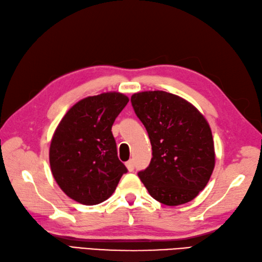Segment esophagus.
<instances>
[{
  "instance_id": "1",
  "label": "esophagus",
  "mask_w": 262,
  "mask_h": 262,
  "mask_svg": "<svg viewBox=\"0 0 262 262\" xmlns=\"http://www.w3.org/2000/svg\"><path fill=\"white\" fill-rule=\"evenodd\" d=\"M126 167H127V169H128L129 172H133L134 168H135V165H134V161L129 160L128 162H126Z\"/></svg>"
}]
</instances>
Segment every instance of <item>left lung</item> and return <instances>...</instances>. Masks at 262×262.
Instances as JSON below:
<instances>
[{"instance_id":"1","label":"left lung","mask_w":262,"mask_h":262,"mask_svg":"<svg viewBox=\"0 0 262 262\" xmlns=\"http://www.w3.org/2000/svg\"><path fill=\"white\" fill-rule=\"evenodd\" d=\"M130 101L153 150L139 179L163 204L190 202L208 184L215 164L208 121L191 102L166 91L137 93Z\"/></svg>"}]
</instances>
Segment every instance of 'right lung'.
Returning <instances> with one entry per match:
<instances>
[{
  "label": "right lung",
  "mask_w": 262,
  "mask_h": 262,
  "mask_svg": "<svg viewBox=\"0 0 262 262\" xmlns=\"http://www.w3.org/2000/svg\"><path fill=\"white\" fill-rule=\"evenodd\" d=\"M128 100L116 91L87 97L59 123L49 160L54 180L70 199L84 205L101 203L127 173L117 156L112 127Z\"/></svg>",
  "instance_id": "right-lung-1"
}]
</instances>
